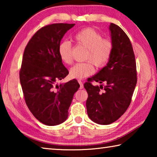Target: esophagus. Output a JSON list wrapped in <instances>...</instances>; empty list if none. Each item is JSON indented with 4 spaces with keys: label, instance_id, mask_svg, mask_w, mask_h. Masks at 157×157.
I'll return each mask as SVG.
<instances>
[{
    "label": "esophagus",
    "instance_id": "esophagus-1",
    "mask_svg": "<svg viewBox=\"0 0 157 157\" xmlns=\"http://www.w3.org/2000/svg\"><path fill=\"white\" fill-rule=\"evenodd\" d=\"M78 82H79V85H80V86H79V89H82L84 88V84H83V83H82V82L81 80H78Z\"/></svg>",
    "mask_w": 157,
    "mask_h": 157
}]
</instances>
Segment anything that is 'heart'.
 I'll return each mask as SVG.
<instances>
[{"label": "heart", "mask_w": 157, "mask_h": 157, "mask_svg": "<svg viewBox=\"0 0 157 157\" xmlns=\"http://www.w3.org/2000/svg\"><path fill=\"white\" fill-rule=\"evenodd\" d=\"M75 39L79 46L86 50L84 59L86 62L76 63L70 69L71 78L83 79L94 73L92 62L97 67H102L107 64L113 51V43L109 39H102L101 34L93 28H85L75 36ZM61 60L66 64L73 62L71 44L68 41H63L58 47Z\"/></svg>", "instance_id": "b5f03b06"}]
</instances>
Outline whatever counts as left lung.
I'll return each instance as SVG.
<instances>
[{
    "instance_id": "left-lung-1",
    "label": "left lung",
    "mask_w": 157,
    "mask_h": 157,
    "mask_svg": "<svg viewBox=\"0 0 157 157\" xmlns=\"http://www.w3.org/2000/svg\"><path fill=\"white\" fill-rule=\"evenodd\" d=\"M109 30L113 43L110 59L107 66L84 84L88 93L87 113L92 121L100 124L112 123L125 112L137 82L136 60L129 37L114 23L110 24ZM93 81L101 84L94 86Z\"/></svg>"
}]
</instances>
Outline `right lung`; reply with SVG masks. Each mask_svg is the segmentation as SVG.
<instances>
[{
  "mask_svg": "<svg viewBox=\"0 0 157 157\" xmlns=\"http://www.w3.org/2000/svg\"><path fill=\"white\" fill-rule=\"evenodd\" d=\"M75 24L54 23L36 32L26 46L20 70V82L26 105L44 124L57 125L68 118L73 95L79 88L76 79L57 84L68 75L58 47Z\"/></svg>",
  "mask_w": 157,
  "mask_h": 157,
  "instance_id": "right-lung-1",
  "label": "right lung"
}]
</instances>
